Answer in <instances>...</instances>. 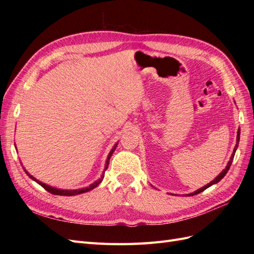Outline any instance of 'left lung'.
Listing matches in <instances>:
<instances>
[{
    "instance_id": "8db88e82",
    "label": "left lung",
    "mask_w": 254,
    "mask_h": 254,
    "mask_svg": "<svg viewBox=\"0 0 254 254\" xmlns=\"http://www.w3.org/2000/svg\"><path fill=\"white\" fill-rule=\"evenodd\" d=\"M240 134H241V130H238L237 131V144L235 145V147H234V150H233V153H232V156H231V159H230V161H229V163H228V165H227V167L225 168L224 171H222L216 178H215L211 183H209V184H206V186H204L202 189H200V190H196L195 193H193V194H190V195H189V196H191V195H197V194H199V193H201V191H203L205 189H207V188H210L211 186H213V184H215V183H217L218 181H220L222 178H224V177L226 176V174L228 173V171H229V168H230V166H231V164H232V161H233V158H234V155H235V151H236V148H237V146H238V142H240Z\"/></svg>"
}]
</instances>
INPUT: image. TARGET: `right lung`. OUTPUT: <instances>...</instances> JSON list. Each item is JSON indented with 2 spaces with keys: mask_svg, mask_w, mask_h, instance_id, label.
I'll use <instances>...</instances> for the list:
<instances>
[{
  "mask_svg": "<svg viewBox=\"0 0 254 254\" xmlns=\"http://www.w3.org/2000/svg\"><path fill=\"white\" fill-rule=\"evenodd\" d=\"M117 146H118V144H115V146H114V147L112 148V150L110 151L108 158H107V161H106V166H105V171L107 170V168H108L110 158H111V156H112V153H113L114 149L117 148ZM26 174H27V176H29V178H32V179H33V180H35L38 184H40V186H41L44 190H47L48 191H50L51 194H54V195H60V196H74V195H78V194L86 193V191H89L90 190H93L94 188H96V187L98 186V184L102 182V180H103V178H104V175H103L101 179H99V180H98V181H96V182H94L93 184H91V186H89L88 188L80 189V190H58V189H55V188L49 187V186H47V184H44V183L40 182L39 180H37L36 178H34V177H33L32 175H29L27 172H26Z\"/></svg>",
  "mask_w": 254,
  "mask_h": 254,
  "instance_id": "add662e5",
  "label": "right lung"
}]
</instances>
